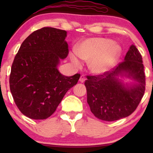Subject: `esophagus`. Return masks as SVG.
Returning <instances> with one entry per match:
<instances>
[{"mask_svg": "<svg viewBox=\"0 0 153 153\" xmlns=\"http://www.w3.org/2000/svg\"><path fill=\"white\" fill-rule=\"evenodd\" d=\"M85 76H83V75H81V76H80V79H79V81L81 83H83L85 81Z\"/></svg>", "mask_w": 153, "mask_h": 153, "instance_id": "esophagus-1", "label": "esophagus"}]
</instances>
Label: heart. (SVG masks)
Wrapping results in <instances>:
<instances>
[{
	"label": "heart",
	"mask_w": 153,
	"mask_h": 153,
	"mask_svg": "<svg viewBox=\"0 0 153 153\" xmlns=\"http://www.w3.org/2000/svg\"><path fill=\"white\" fill-rule=\"evenodd\" d=\"M77 53H70V60L76 67L82 65L81 59L88 62L92 73L100 75L116 65L122 54V48L112 39L94 37L83 41L77 48Z\"/></svg>",
	"instance_id": "1"
}]
</instances>
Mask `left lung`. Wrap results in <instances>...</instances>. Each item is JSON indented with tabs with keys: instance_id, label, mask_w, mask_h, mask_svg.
<instances>
[{
	"instance_id": "1",
	"label": "left lung",
	"mask_w": 153,
	"mask_h": 153,
	"mask_svg": "<svg viewBox=\"0 0 153 153\" xmlns=\"http://www.w3.org/2000/svg\"><path fill=\"white\" fill-rule=\"evenodd\" d=\"M119 76H126L137 82L125 86ZM85 85L87 102L96 118L114 121L129 116L136 110L145 92L146 76L142 56L131 45L124 61L104 74L87 76Z\"/></svg>"
}]
</instances>
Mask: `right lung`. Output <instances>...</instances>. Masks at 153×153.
<instances>
[{"instance_id": "right-lung-1", "label": "right lung", "mask_w": 153, "mask_h": 153, "mask_svg": "<svg viewBox=\"0 0 153 153\" xmlns=\"http://www.w3.org/2000/svg\"><path fill=\"white\" fill-rule=\"evenodd\" d=\"M65 30L44 27L31 33L14 57L10 88L16 106L34 120L47 119L64 95L76 85L80 74L65 76L58 70L60 59L69 53Z\"/></svg>"}]
</instances>
